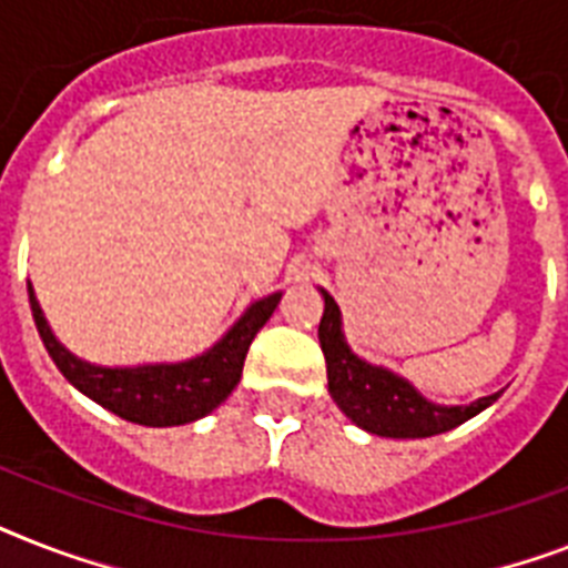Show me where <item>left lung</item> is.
Instances as JSON below:
<instances>
[{
    "instance_id": "left-lung-1",
    "label": "left lung",
    "mask_w": 568,
    "mask_h": 568,
    "mask_svg": "<svg viewBox=\"0 0 568 568\" xmlns=\"http://www.w3.org/2000/svg\"><path fill=\"white\" fill-rule=\"evenodd\" d=\"M324 297V315L317 324V338L326 358L329 396L341 412L358 428L379 437H432L467 423L469 417L490 408L499 394L478 396L469 405L432 403L399 373L371 364L356 356L344 335V317L338 303L326 288H317Z\"/></svg>"
}]
</instances>
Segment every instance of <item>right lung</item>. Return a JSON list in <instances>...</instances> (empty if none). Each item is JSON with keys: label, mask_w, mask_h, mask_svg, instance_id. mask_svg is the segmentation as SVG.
Instances as JSON below:
<instances>
[{"label": "right lung", "mask_w": 568, "mask_h": 568, "mask_svg": "<svg viewBox=\"0 0 568 568\" xmlns=\"http://www.w3.org/2000/svg\"><path fill=\"white\" fill-rule=\"evenodd\" d=\"M283 292L253 300L242 317L230 326L210 349L183 362L131 364V367H104L69 353L45 321L34 285L29 283V303L37 332L43 338L58 371L92 403L119 414L128 423L140 426H186L219 408L242 379L244 356L251 349L256 332L268 324Z\"/></svg>", "instance_id": "obj_1"}]
</instances>
